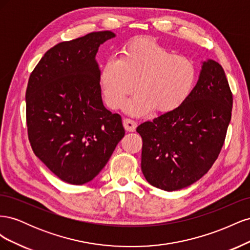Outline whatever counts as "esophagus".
Returning a JSON list of instances; mask_svg holds the SVG:
<instances>
[{"label":"esophagus","mask_w":250,"mask_h":250,"mask_svg":"<svg viewBox=\"0 0 250 250\" xmlns=\"http://www.w3.org/2000/svg\"><path fill=\"white\" fill-rule=\"evenodd\" d=\"M123 125H124V128L129 132H133L135 130V128H137L138 126V123L135 122V121L131 120V119H124L123 120Z\"/></svg>","instance_id":"34e87169"}]
</instances>
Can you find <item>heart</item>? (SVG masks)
I'll return each mask as SVG.
<instances>
[{"mask_svg":"<svg viewBox=\"0 0 250 250\" xmlns=\"http://www.w3.org/2000/svg\"><path fill=\"white\" fill-rule=\"evenodd\" d=\"M103 99L111 109L122 107L132 116L147 115L154 108L171 112L190 99L197 80V66L191 58L175 55L153 41L141 39L127 43L121 57H110L100 72Z\"/></svg>","mask_w":250,"mask_h":250,"instance_id":"heart-1","label":"heart"}]
</instances>
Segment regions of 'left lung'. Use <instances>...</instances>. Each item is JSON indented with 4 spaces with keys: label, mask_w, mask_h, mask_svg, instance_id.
<instances>
[{
    "label": "left lung",
    "mask_w": 250,
    "mask_h": 250,
    "mask_svg": "<svg viewBox=\"0 0 250 250\" xmlns=\"http://www.w3.org/2000/svg\"><path fill=\"white\" fill-rule=\"evenodd\" d=\"M232 93L223 67L203 62L197 84L180 108L138 126L142 172L150 185L177 191L199 180L222 149L231 119Z\"/></svg>",
    "instance_id": "8db88e82"
}]
</instances>
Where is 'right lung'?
<instances>
[{"label":"right lung","mask_w":250,"mask_h":250,"mask_svg":"<svg viewBox=\"0 0 250 250\" xmlns=\"http://www.w3.org/2000/svg\"><path fill=\"white\" fill-rule=\"evenodd\" d=\"M112 37L111 31H99L59 42L46 52L29 77L30 145L67 184L93 180L125 134L121 116L104 107L95 59L100 44Z\"/></svg>","instance_id":"add662e5"}]
</instances>
